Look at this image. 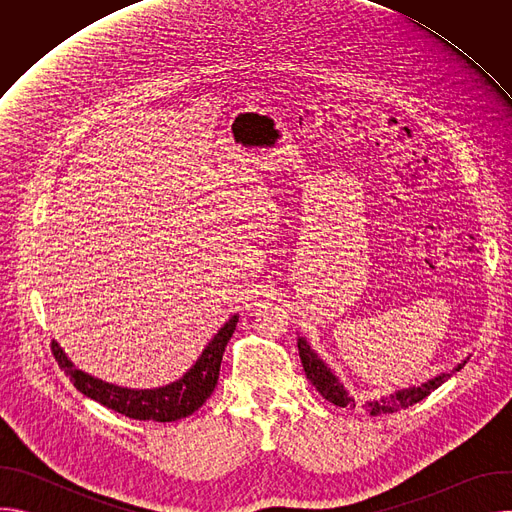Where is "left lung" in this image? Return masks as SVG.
I'll use <instances>...</instances> for the list:
<instances>
[{"instance_id": "left-lung-1", "label": "left lung", "mask_w": 512, "mask_h": 512, "mask_svg": "<svg viewBox=\"0 0 512 512\" xmlns=\"http://www.w3.org/2000/svg\"><path fill=\"white\" fill-rule=\"evenodd\" d=\"M298 350H300V358L304 364L306 377L310 379V383L316 387V391L330 403H334L336 407H348L354 409V399L348 395V391L344 389V385L338 381V377L326 367L322 362V358H318V354L310 348V344L300 336L298 338ZM466 364V360L452 371L458 373ZM452 373H444L440 377H435L427 383H421L419 387H411V389H403L397 391L395 395H391L389 399H381V401H369L367 409L371 415H381V413H395L399 409H407L413 403H419L421 399H425L431 391H435L440 385H444Z\"/></svg>"}]
</instances>
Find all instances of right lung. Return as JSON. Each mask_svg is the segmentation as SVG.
I'll use <instances>...</instances> for the list:
<instances>
[{"mask_svg": "<svg viewBox=\"0 0 512 512\" xmlns=\"http://www.w3.org/2000/svg\"><path fill=\"white\" fill-rule=\"evenodd\" d=\"M237 322L239 316H233L208 342L194 367L180 381L160 389L135 391L99 381L72 367V362L64 356L62 348L56 342H52V354L58 362V367L68 375L70 383L83 395L95 399L107 409H113L129 419L139 421H178L182 417L192 415L212 395L218 381V371H221L223 352L237 328Z\"/></svg>", "mask_w": 512, "mask_h": 512, "instance_id": "add662e5", "label": "right lung"}]
</instances>
